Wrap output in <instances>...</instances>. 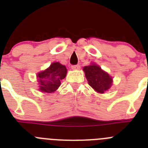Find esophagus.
Returning a JSON list of instances; mask_svg holds the SVG:
<instances>
[{"label":"esophagus","mask_w":148,"mask_h":148,"mask_svg":"<svg viewBox=\"0 0 148 148\" xmlns=\"http://www.w3.org/2000/svg\"><path fill=\"white\" fill-rule=\"evenodd\" d=\"M80 65L79 64H76V65H73V66H71V68L73 69V70H79L80 69Z\"/></svg>","instance_id":"esophagus-1"}]
</instances>
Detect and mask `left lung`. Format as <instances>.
I'll return each mask as SVG.
<instances>
[{"mask_svg": "<svg viewBox=\"0 0 148 148\" xmlns=\"http://www.w3.org/2000/svg\"><path fill=\"white\" fill-rule=\"evenodd\" d=\"M83 70L89 84L95 91L104 93L110 87L113 79L106 72L103 71L99 66L92 64L84 66Z\"/></svg>", "mask_w": 148, "mask_h": 148, "instance_id": "left-lung-1", "label": "left lung"}]
</instances>
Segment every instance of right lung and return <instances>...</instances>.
Here are the masks:
<instances>
[{
  "label": "right lung",
  "mask_w": 148,
  "mask_h": 148,
  "mask_svg": "<svg viewBox=\"0 0 148 148\" xmlns=\"http://www.w3.org/2000/svg\"><path fill=\"white\" fill-rule=\"evenodd\" d=\"M66 66L58 62L53 63L48 69L38 74L40 90L44 92H53L61 85V81L66 77Z\"/></svg>",
  "instance_id": "add662e5"
}]
</instances>
